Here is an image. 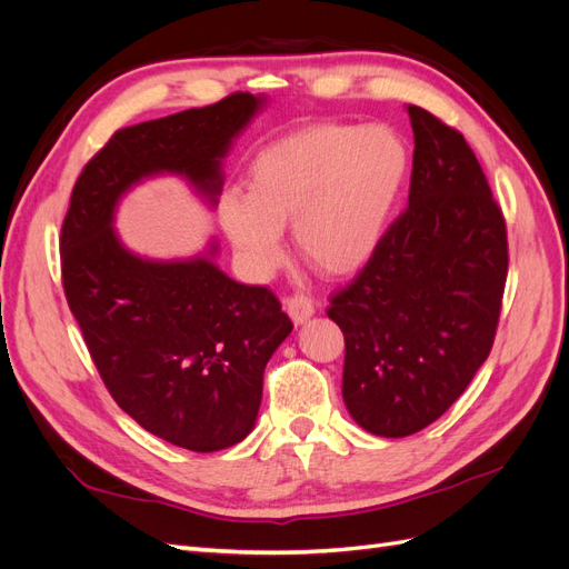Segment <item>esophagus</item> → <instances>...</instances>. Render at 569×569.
<instances>
[{"instance_id":"1","label":"esophagus","mask_w":569,"mask_h":569,"mask_svg":"<svg viewBox=\"0 0 569 569\" xmlns=\"http://www.w3.org/2000/svg\"><path fill=\"white\" fill-rule=\"evenodd\" d=\"M284 306H287V313H289V318L295 320L297 325L306 322L308 318H311V316L316 313V303L311 301V297H306V295H295V297H289V299L284 301Z\"/></svg>"}]
</instances>
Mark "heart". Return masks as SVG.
I'll return each mask as SVG.
<instances>
[{
  "label": "heart",
  "instance_id": "b5f03b06",
  "mask_svg": "<svg viewBox=\"0 0 569 569\" xmlns=\"http://www.w3.org/2000/svg\"><path fill=\"white\" fill-rule=\"evenodd\" d=\"M408 176V149L389 126H313L256 153L244 189L218 201V226L253 280L280 263L282 228L322 274L363 268Z\"/></svg>",
  "mask_w": 569,
  "mask_h": 569
}]
</instances>
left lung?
Returning a JSON list of instances; mask_svg holds the SVG:
<instances>
[{
	"instance_id": "obj_1",
	"label": "left lung",
	"mask_w": 569,
	"mask_h": 569,
	"mask_svg": "<svg viewBox=\"0 0 569 569\" xmlns=\"http://www.w3.org/2000/svg\"><path fill=\"white\" fill-rule=\"evenodd\" d=\"M416 137L408 209L332 299L341 393L370 435L399 439L441 418L496 337L508 274L506 220L465 137L408 104Z\"/></svg>"
}]
</instances>
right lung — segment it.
<instances>
[{
    "label": "right lung",
    "instance_id": "add662e5",
    "mask_svg": "<svg viewBox=\"0 0 569 569\" xmlns=\"http://www.w3.org/2000/svg\"><path fill=\"white\" fill-rule=\"evenodd\" d=\"M263 107V94L234 92L118 130L82 168L61 228L66 299L113 401L149 435L197 453L251 432L268 360L295 325L270 289L216 266V239L192 258H147L120 242L116 209L157 176L187 180L213 209L222 159Z\"/></svg>",
    "mask_w": 569,
    "mask_h": 569
}]
</instances>
